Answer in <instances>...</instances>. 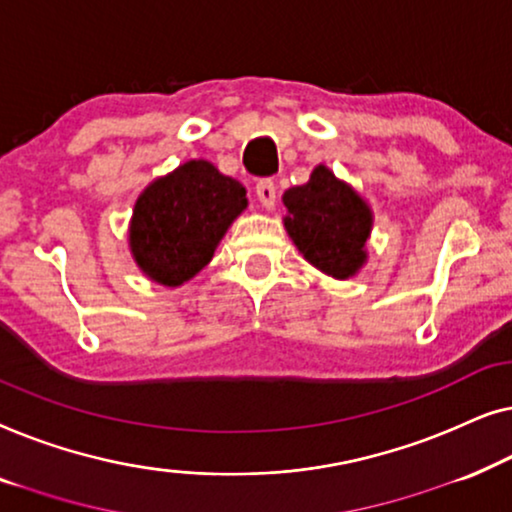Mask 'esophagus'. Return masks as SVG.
<instances>
[{"mask_svg":"<svg viewBox=\"0 0 512 512\" xmlns=\"http://www.w3.org/2000/svg\"><path fill=\"white\" fill-rule=\"evenodd\" d=\"M255 192H257L259 204H262L264 208H269L271 211V208L276 206V185H273L271 178H262V181L257 183Z\"/></svg>","mask_w":512,"mask_h":512,"instance_id":"1","label":"esophagus"}]
</instances>
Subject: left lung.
<instances>
[{"label": "left lung", "mask_w": 512, "mask_h": 512, "mask_svg": "<svg viewBox=\"0 0 512 512\" xmlns=\"http://www.w3.org/2000/svg\"><path fill=\"white\" fill-rule=\"evenodd\" d=\"M283 204L287 234L315 269L345 280L366 264L371 208L325 164L313 169L306 185L290 187L283 194Z\"/></svg>", "instance_id": "obj_1"}]
</instances>
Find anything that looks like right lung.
I'll return each instance as SVG.
<instances>
[{
  "label": "right lung",
  "instance_id": "obj_1",
  "mask_svg": "<svg viewBox=\"0 0 512 512\" xmlns=\"http://www.w3.org/2000/svg\"><path fill=\"white\" fill-rule=\"evenodd\" d=\"M248 206L246 187L211 162L190 160L139 194L129 222L134 262L155 283L178 287L211 262Z\"/></svg>",
  "mask_w": 512,
  "mask_h": 512
}]
</instances>
